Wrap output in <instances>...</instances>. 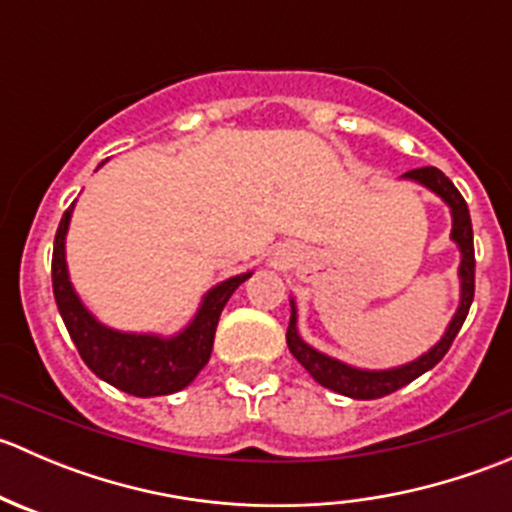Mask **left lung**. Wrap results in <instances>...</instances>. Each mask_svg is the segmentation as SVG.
<instances>
[{"instance_id":"8db88e82","label":"left lung","mask_w":512,"mask_h":512,"mask_svg":"<svg viewBox=\"0 0 512 512\" xmlns=\"http://www.w3.org/2000/svg\"><path fill=\"white\" fill-rule=\"evenodd\" d=\"M404 178L416 180V183L426 185L428 190L438 195L441 200H446V205L451 208L453 215V230L451 240L456 242L458 250H461V267H458V277H461V304H458L456 314H453L451 324H448L446 334L441 337V342L433 349H428L426 354L418 356L416 361L404 366H396V369H384V371H366V369H354V366L344 364V361L332 359V356L317 352V349L309 347L307 342H302L297 332V309L292 302V317H289L287 327V347L292 352L294 359L304 366V369L312 374L314 381H319L327 389L337 391V394L349 396V399H381V396L394 394L401 386L411 384L421 374H426L428 369L438 364V361L446 356L451 349L453 339L461 332L463 322L468 317V309H471L473 292H476V252H473V225H471V213H468V205L463 200V195L458 193L456 185L446 178L438 168L426 165V168H416L404 173Z\"/></svg>"}]
</instances>
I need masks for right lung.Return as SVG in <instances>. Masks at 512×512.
Instances as JSON below:
<instances>
[{
	"label": "right lung",
	"instance_id": "right-lung-1",
	"mask_svg": "<svg viewBox=\"0 0 512 512\" xmlns=\"http://www.w3.org/2000/svg\"><path fill=\"white\" fill-rule=\"evenodd\" d=\"M103 165V163H101ZM71 210L61 218L59 230L54 237V257H51V285H54V299L64 319L69 337L74 339L81 359L86 361L98 379L108 381L116 389L131 396H165L185 389L195 376L208 364L213 352L215 329L227 299L237 287L252 275L230 277L210 289L203 297L198 314L193 322L175 337L163 339L156 334H126L116 329L103 327L96 322L94 314L81 304L74 287L69 282L66 270V230H69Z\"/></svg>",
	"mask_w": 512,
	"mask_h": 512
}]
</instances>
